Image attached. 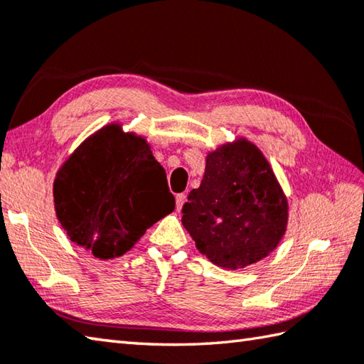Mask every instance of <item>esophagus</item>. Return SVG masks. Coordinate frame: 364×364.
Here are the masks:
<instances>
[{
    "label": "esophagus",
    "instance_id": "obj_1",
    "mask_svg": "<svg viewBox=\"0 0 364 364\" xmlns=\"http://www.w3.org/2000/svg\"><path fill=\"white\" fill-rule=\"evenodd\" d=\"M175 202H176V210L180 211V210L183 208L184 202H186V194H178V196L175 197Z\"/></svg>",
    "mask_w": 364,
    "mask_h": 364
}]
</instances>
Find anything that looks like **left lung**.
<instances>
[{
    "instance_id": "8db88e82",
    "label": "left lung",
    "mask_w": 364,
    "mask_h": 364,
    "mask_svg": "<svg viewBox=\"0 0 364 364\" xmlns=\"http://www.w3.org/2000/svg\"><path fill=\"white\" fill-rule=\"evenodd\" d=\"M287 220V197L273 168L246 139L208 153L200 188L189 192L181 218L198 251L227 269L265 259Z\"/></svg>"
}]
</instances>
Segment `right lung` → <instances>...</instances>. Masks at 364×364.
<instances>
[{
    "instance_id": "1",
    "label": "right lung",
    "mask_w": 364,
    "mask_h": 364,
    "mask_svg": "<svg viewBox=\"0 0 364 364\" xmlns=\"http://www.w3.org/2000/svg\"><path fill=\"white\" fill-rule=\"evenodd\" d=\"M56 218L96 259L123 255L175 210L167 175L146 140L112 123L80 144L53 181Z\"/></svg>"
}]
</instances>
